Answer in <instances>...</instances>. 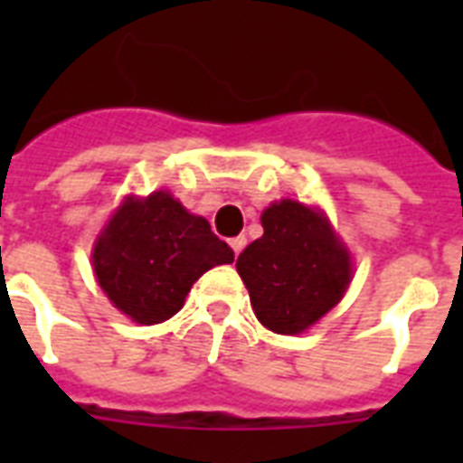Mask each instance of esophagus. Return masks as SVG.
Here are the masks:
<instances>
[{
    "mask_svg": "<svg viewBox=\"0 0 463 463\" xmlns=\"http://www.w3.org/2000/svg\"><path fill=\"white\" fill-rule=\"evenodd\" d=\"M245 245H247V238H245V235H238V238H231V247H232V252H235V254L242 252V250H245Z\"/></svg>",
    "mask_w": 463,
    "mask_h": 463,
    "instance_id": "esophagus-1",
    "label": "esophagus"
}]
</instances>
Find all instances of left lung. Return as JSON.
I'll list each match as a JSON object with an SVG mask.
<instances>
[{
  "label": "left lung",
  "mask_w": 463,
  "mask_h": 463,
  "mask_svg": "<svg viewBox=\"0 0 463 463\" xmlns=\"http://www.w3.org/2000/svg\"><path fill=\"white\" fill-rule=\"evenodd\" d=\"M261 228L235 267L257 319L276 334H300L344 298L351 254L322 211L296 199L271 203Z\"/></svg>",
  "instance_id": "left-lung-1"
}]
</instances>
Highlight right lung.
<instances>
[{
  "mask_svg": "<svg viewBox=\"0 0 463 463\" xmlns=\"http://www.w3.org/2000/svg\"><path fill=\"white\" fill-rule=\"evenodd\" d=\"M232 257L206 218L160 189L127 196L112 213L93 247V271L119 312L137 324H160L180 312L203 271Z\"/></svg>",
  "mask_w": 463,
  "mask_h": 463,
  "instance_id": "add662e5",
  "label": "right lung"
}]
</instances>
